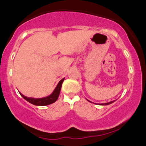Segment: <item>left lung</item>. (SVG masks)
Listing matches in <instances>:
<instances>
[{"label":"left lung","mask_w":146,"mask_h":146,"mask_svg":"<svg viewBox=\"0 0 146 146\" xmlns=\"http://www.w3.org/2000/svg\"><path fill=\"white\" fill-rule=\"evenodd\" d=\"M88 101H89V100H88ZM114 102V101H111V102H110L104 103V104H101V105H108V104H111V103H113V102Z\"/></svg>","instance_id":"left-lung-1"}]
</instances>
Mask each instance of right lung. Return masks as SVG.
I'll list each match as a JSON object with an SVG mask.
<instances>
[{
  "instance_id": "obj_1",
  "label": "right lung",
  "mask_w": 146,
  "mask_h": 146,
  "mask_svg": "<svg viewBox=\"0 0 146 146\" xmlns=\"http://www.w3.org/2000/svg\"><path fill=\"white\" fill-rule=\"evenodd\" d=\"M64 78H63L62 80H61L58 83L57 86L56 87V88L54 89V92L48 96L45 97L43 98H27V97L24 96L22 93H20L21 96L24 98L25 100L29 102L31 104H34V105L36 106H45V105H48V104H51L52 103L55 102L57 100V99L58 98L59 96L60 92H61V85H62L63 82H64Z\"/></svg>"
}]
</instances>
